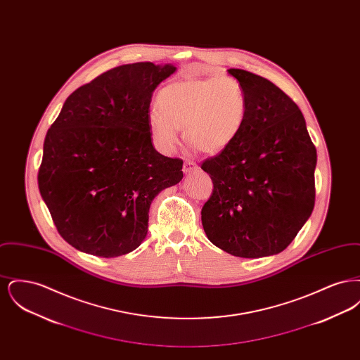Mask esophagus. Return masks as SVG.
I'll return each instance as SVG.
<instances>
[{"label": "esophagus", "mask_w": 360, "mask_h": 360, "mask_svg": "<svg viewBox=\"0 0 360 360\" xmlns=\"http://www.w3.org/2000/svg\"><path fill=\"white\" fill-rule=\"evenodd\" d=\"M197 169V165L193 162V160H185L184 163V172L185 174H190L191 172H194Z\"/></svg>", "instance_id": "obj_1"}]
</instances>
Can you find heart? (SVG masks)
Returning <instances> with one entry per match:
<instances>
[{"label": "heart", "mask_w": 360, "mask_h": 360, "mask_svg": "<svg viewBox=\"0 0 360 360\" xmlns=\"http://www.w3.org/2000/svg\"><path fill=\"white\" fill-rule=\"evenodd\" d=\"M156 103L148 129L165 153L176 147L184 129L185 140L198 151L219 154L239 136L248 113L244 89L231 75L175 81L159 91Z\"/></svg>", "instance_id": "1"}]
</instances>
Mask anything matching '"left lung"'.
Masks as SVG:
<instances>
[{
  "label": "left lung",
  "mask_w": 360,
  "mask_h": 360,
  "mask_svg": "<svg viewBox=\"0 0 360 360\" xmlns=\"http://www.w3.org/2000/svg\"><path fill=\"white\" fill-rule=\"evenodd\" d=\"M247 96L236 140L202 162L213 182L201 220L207 239L239 257L282 252L314 207L316 147L297 103L269 79L229 69Z\"/></svg>",
  "instance_id": "8db88e82"
}]
</instances>
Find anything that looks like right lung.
<instances>
[{
  "label": "right lung",
  "instance_id": "right-lung-1",
  "mask_svg": "<svg viewBox=\"0 0 360 360\" xmlns=\"http://www.w3.org/2000/svg\"><path fill=\"white\" fill-rule=\"evenodd\" d=\"M176 68L122 65L71 93L49 129L37 184L60 236L96 257L125 255L148 231L155 197L182 178L148 129L156 86Z\"/></svg>",
  "mask_w": 360,
  "mask_h": 360
}]
</instances>
